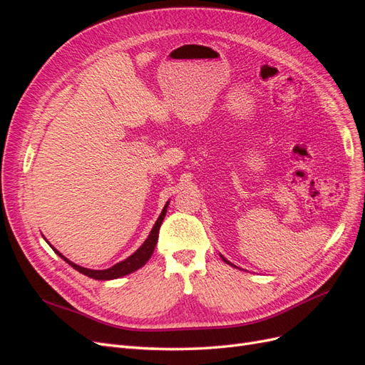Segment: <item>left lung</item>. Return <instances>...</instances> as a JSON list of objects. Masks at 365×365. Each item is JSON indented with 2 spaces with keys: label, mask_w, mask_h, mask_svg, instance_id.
Returning a JSON list of instances; mask_svg holds the SVG:
<instances>
[{
  "label": "left lung",
  "mask_w": 365,
  "mask_h": 365,
  "mask_svg": "<svg viewBox=\"0 0 365 365\" xmlns=\"http://www.w3.org/2000/svg\"><path fill=\"white\" fill-rule=\"evenodd\" d=\"M220 259H222V260H224V262H225V263H228V264H231V267H235V264H233V263H231V262H230V260H227V259H225V257H224V256H220ZM236 268H237V267H236Z\"/></svg>",
  "instance_id": "1"
}]
</instances>
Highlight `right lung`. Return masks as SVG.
Listing matches in <instances>:
<instances>
[{"label":"right lung","instance_id":"1","mask_svg":"<svg viewBox=\"0 0 365 365\" xmlns=\"http://www.w3.org/2000/svg\"><path fill=\"white\" fill-rule=\"evenodd\" d=\"M168 207H169V201L165 202L163 212L160 213L157 222L153 224L148 239L143 242V245L135 252H132L128 259L115 263L114 267L108 268V269H90V268L79 267V264H76V263H73L71 260H68L65 256H62V254L56 248L51 247L50 244L48 245L53 248V251L56 252L61 259H63L68 264H71V267L76 271H79L83 275H86V277H91V279H96V280H114V279H120V277H123V275H128L130 272L140 269L143 264H146V262L150 259L152 252H153V250H155V245H157V242H158L160 227L163 224V219H164L165 213H168Z\"/></svg>","mask_w":365,"mask_h":365}]
</instances>
